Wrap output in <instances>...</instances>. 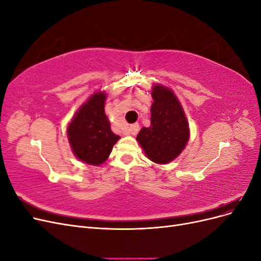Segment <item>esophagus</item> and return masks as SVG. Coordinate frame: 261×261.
Returning a JSON list of instances; mask_svg holds the SVG:
<instances>
[{"label":"esophagus","mask_w":261,"mask_h":261,"mask_svg":"<svg viewBox=\"0 0 261 261\" xmlns=\"http://www.w3.org/2000/svg\"><path fill=\"white\" fill-rule=\"evenodd\" d=\"M138 130H139V124L135 123V124H132L129 126V134H132V135H136Z\"/></svg>","instance_id":"1"}]
</instances>
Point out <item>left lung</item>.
<instances>
[{
  "label": "left lung",
  "instance_id": "obj_1",
  "mask_svg": "<svg viewBox=\"0 0 261 261\" xmlns=\"http://www.w3.org/2000/svg\"><path fill=\"white\" fill-rule=\"evenodd\" d=\"M151 122L143 127L137 140L150 160L164 164L174 160L189 138L185 113L173 91L160 85L152 88Z\"/></svg>",
  "mask_w": 261,
  "mask_h": 261
}]
</instances>
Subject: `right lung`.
Here are the masks:
<instances>
[{
  "mask_svg": "<svg viewBox=\"0 0 261 261\" xmlns=\"http://www.w3.org/2000/svg\"><path fill=\"white\" fill-rule=\"evenodd\" d=\"M105 92L92 94L68 125L67 136L73 152L87 164L103 163L120 139L105 114Z\"/></svg>",
  "mask_w": 261,
  "mask_h": 261,
  "instance_id": "1",
  "label": "right lung"
}]
</instances>
